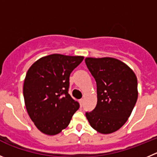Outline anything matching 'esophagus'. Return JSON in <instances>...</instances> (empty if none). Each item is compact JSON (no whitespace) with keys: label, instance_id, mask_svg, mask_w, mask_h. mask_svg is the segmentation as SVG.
Here are the masks:
<instances>
[{"label":"esophagus","instance_id":"34e87169","mask_svg":"<svg viewBox=\"0 0 157 157\" xmlns=\"http://www.w3.org/2000/svg\"><path fill=\"white\" fill-rule=\"evenodd\" d=\"M83 102H84V99H83V98H82V99L79 100V104L81 106H82L83 105Z\"/></svg>","mask_w":157,"mask_h":157}]
</instances>
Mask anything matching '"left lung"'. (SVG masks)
Returning <instances> with one entry per match:
<instances>
[{
	"instance_id": "left-lung-1",
	"label": "left lung",
	"mask_w": 157,
	"mask_h": 157,
	"mask_svg": "<svg viewBox=\"0 0 157 157\" xmlns=\"http://www.w3.org/2000/svg\"><path fill=\"white\" fill-rule=\"evenodd\" d=\"M97 85V104L86 113L90 126L102 134L120 129L132 113L138 98L137 78L122 61L111 57L86 58Z\"/></svg>"
}]
</instances>
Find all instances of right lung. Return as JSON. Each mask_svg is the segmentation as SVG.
<instances>
[{
	"label": "right lung",
	"mask_w": 157,
	"mask_h": 157,
	"mask_svg": "<svg viewBox=\"0 0 157 157\" xmlns=\"http://www.w3.org/2000/svg\"><path fill=\"white\" fill-rule=\"evenodd\" d=\"M83 59L84 56L52 54L37 60L27 71L23 86L25 107L42 133H60L79 108L68 90L70 74Z\"/></svg>",
	"instance_id": "1"
}]
</instances>
